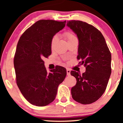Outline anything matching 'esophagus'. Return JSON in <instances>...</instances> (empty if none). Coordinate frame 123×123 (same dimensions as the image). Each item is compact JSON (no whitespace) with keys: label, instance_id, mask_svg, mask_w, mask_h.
<instances>
[{"label":"esophagus","instance_id":"obj_1","mask_svg":"<svg viewBox=\"0 0 123 123\" xmlns=\"http://www.w3.org/2000/svg\"><path fill=\"white\" fill-rule=\"evenodd\" d=\"M67 75H70V70L69 69H67Z\"/></svg>","mask_w":123,"mask_h":123}]
</instances>
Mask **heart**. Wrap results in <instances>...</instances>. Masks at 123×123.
<instances>
[{"instance_id":"obj_1","label":"heart","mask_w":123,"mask_h":123,"mask_svg":"<svg viewBox=\"0 0 123 123\" xmlns=\"http://www.w3.org/2000/svg\"><path fill=\"white\" fill-rule=\"evenodd\" d=\"M64 36L65 37V38L67 40V41H71V40H73L74 38H76L74 35L73 34L72 32L70 31H67L65 32L64 33ZM57 40H58V36H54L52 38L51 41V49H53L54 47L55 43H56Z\"/></svg>"}]
</instances>
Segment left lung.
I'll return each mask as SVG.
<instances>
[{
	"label": "left lung",
	"instance_id": "1",
	"mask_svg": "<svg viewBox=\"0 0 123 123\" xmlns=\"http://www.w3.org/2000/svg\"><path fill=\"white\" fill-rule=\"evenodd\" d=\"M67 26L78 37L77 59L86 67L82 75L70 72L77 80L71 89L72 96L80 104H92L101 97L106 88L111 73V55L103 35L94 26L75 20L67 22Z\"/></svg>",
	"mask_w": 123,
	"mask_h": 123
}]
</instances>
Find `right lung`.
Returning <instances> with one entry per match:
<instances>
[{
    "label": "right lung",
    "instance_id": "right-lung-1",
    "mask_svg": "<svg viewBox=\"0 0 123 123\" xmlns=\"http://www.w3.org/2000/svg\"><path fill=\"white\" fill-rule=\"evenodd\" d=\"M65 23L39 20L26 30L18 41L14 58L17 85L33 105L45 106L53 102L59 85L66 77V69L61 66L48 73L43 60L51 55L52 38Z\"/></svg>",
    "mask_w": 123,
    "mask_h": 123
}]
</instances>
